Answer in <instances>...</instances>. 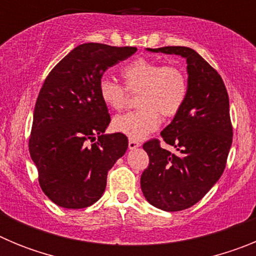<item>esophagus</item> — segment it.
Returning a JSON list of instances; mask_svg holds the SVG:
<instances>
[{"instance_id": "esophagus-1", "label": "esophagus", "mask_w": 256, "mask_h": 256, "mask_svg": "<svg viewBox=\"0 0 256 256\" xmlns=\"http://www.w3.org/2000/svg\"><path fill=\"white\" fill-rule=\"evenodd\" d=\"M140 146H141V144H140L138 141H136V140H130V142H128V148H130V150H136V148H138Z\"/></svg>"}]
</instances>
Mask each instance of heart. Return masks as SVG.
<instances>
[{
  "instance_id": "obj_1",
  "label": "heart",
  "mask_w": 256,
  "mask_h": 256,
  "mask_svg": "<svg viewBox=\"0 0 256 256\" xmlns=\"http://www.w3.org/2000/svg\"><path fill=\"white\" fill-rule=\"evenodd\" d=\"M126 87L110 78L98 83L100 98L108 108L122 110L128 101V91L140 92L136 112L118 115L112 128L132 140H141L154 132L160 124V114L173 118L180 112L188 94L186 73L180 66L162 65L150 58H138L120 70Z\"/></svg>"
}]
</instances>
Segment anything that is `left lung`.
Instances as JSON below:
<instances>
[{
  "instance_id": "obj_1",
  "label": "left lung",
  "mask_w": 256,
  "mask_h": 256,
  "mask_svg": "<svg viewBox=\"0 0 256 256\" xmlns=\"http://www.w3.org/2000/svg\"><path fill=\"white\" fill-rule=\"evenodd\" d=\"M148 51L182 56L187 62V98L160 133L176 152L160 148L158 140L146 142L150 164L141 176L142 194L152 206L180 212L198 202L223 174L234 136L230 100L218 72L195 50L169 46Z\"/></svg>"
}]
</instances>
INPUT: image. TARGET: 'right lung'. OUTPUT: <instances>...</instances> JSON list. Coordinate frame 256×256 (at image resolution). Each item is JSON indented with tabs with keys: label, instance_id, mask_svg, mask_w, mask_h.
<instances>
[{
	"label": "right lung",
	"instance_id": "obj_1",
	"mask_svg": "<svg viewBox=\"0 0 256 256\" xmlns=\"http://www.w3.org/2000/svg\"><path fill=\"white\" fill-rule=\"evenodd\" d=\"M136 47L79 44L51 70L33 112L29 152L44 195L65 209L91 206L102 196L108 172L128 148L123 133L105 134L110 123L98 83ZM98 137L94 144L86 142Z\"/></svg>",
	"mask_w": 256,
	"mask_h": 256
}]
</instances>
